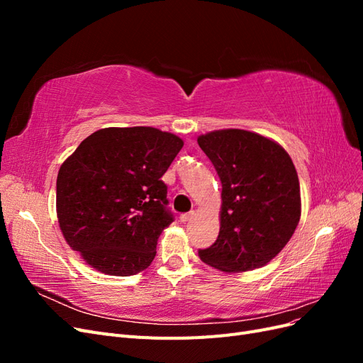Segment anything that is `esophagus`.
<instances>
[{"instance_id": "34e87169", "label": "esophagus", "mask_w": 363, "mask_h": 363, "mask_svg": "<svg viewBox=\"0 0 363 363\" xmlns=\"http://www.w3.org/2000/svg\"><path fill=\"white\" fill-rule=\"evenodd\" d=\"M194 215H195V212H189V213H183V215H180V223H183V224L189 223L191 219L194 218Z\"/></svg>"}]
</instances>
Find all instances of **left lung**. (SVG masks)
<instances>
[{"label":"left lung","instance_id":"1","mask_svg":"<svg viewBox=\"0 0 363 363\" xmlns=\"http://www.w3.org/2000/svg\"><path fill=\"white\" fill-rule=\"evenodd\" d=\"M223 184L221 227L200 259L224 272L260 268L292 238L301 216L300 182L286 151L239 128L199 136Z\"/></svg>","mask_w":363,"mask_h":363}]
</instances>
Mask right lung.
<instances>
[{
    "instance_id": "right-lung-1",
    "label": "right lung",
    "mask_w": 363,
    "mask_h": 363,
    "mask_svg": "<svg viewBox=\"0 0 363 363\" xmlns=\"http://www.w3.org/2000/svg\"><path fill=\"white\" fill-rule=\"evenodd\" d=\"M183 140L152 127L95 131L62 163L56 207L68 245L107 276L144 271L172 221L162 175Z\"/></svg>"
}]
</instances>
